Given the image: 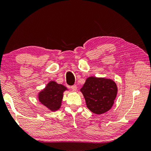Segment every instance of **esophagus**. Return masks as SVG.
Masks as SVG:
<instances>
[{
	"label": "esophagus",
	"mask_w": 151,
	"mask_h": 151,
	"mask_svg": "<svg viewBox=\"0 0 151 151\" xmlns=\"http://www.w3.org/2000/svg\"><path fill=\"white\" fill-rule=\"evenodd\" d=\"M71 88H72V90L73 91H76V90H77V86H76V85H73L71 86Z\"/></svg>",
	"instance_id": "34e87169"
}]
</instances>
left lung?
I'll list each match as a JSON object with an SVG mask.
<instances>
[{
	"mask_svg": "<svg viewBox=\"0 0 151 151\" xmlns=\"http://www.w3.org/2000/svg\"><path fill=\"white\" fill-rule=\"evenodd\" d=\"M87 108L96 114H101L112 108L118 88L110 78L89 76L81 88Z\"/></svg>",
	"mask_w": 151,
	"mask_h": 151,
	"instance_id": "left-lung-1",
	"label": "left lung"
}]
</instances>
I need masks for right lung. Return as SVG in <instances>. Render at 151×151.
<instances>
[{
  "label": "right lung",
  "mask_w": 151,
  "mask_h": 151,
  "mask_svg": "<svg viewBox=\"0 0 151 151\" xmlns=\"http://www.w3.org/2000/svg\"><path fill=\"white\" fill-rule=\"evenodd\" d=\"M65 91H68L66 86L51 81L38 94V99L40 103L48 109L55 112L60 108L63 93Z\"/></svg>",
  "instance_id": "obj_1"
}]
</instances>
